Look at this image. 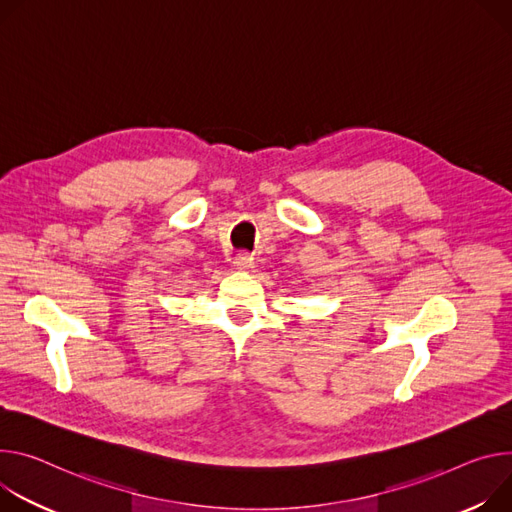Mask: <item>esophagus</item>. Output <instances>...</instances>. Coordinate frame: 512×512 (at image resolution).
I'll return each instance as SVG.
<instances>
[{"instance_id": "1", "label": "esophagus", "mask_w": 512, "mask_h": 512, "mask_svg": "<svg viewBox=\"0 0 512 512\" xmlns=\"http://www.w3.org/2000/svg\"><path fill=\"white\" fill-rule=\"evenodd\" d=\"M235 267H237V269H241V271H245V269L253 267V257H249L247 253H239V255L235 257Z\"/></svg>"}]
</instances>
